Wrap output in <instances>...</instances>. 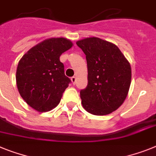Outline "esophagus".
<instances>
[{
  "label": "esophagus",
  "instance_id": "1",
  "mask_svg": "<svg viewBox=\"0 0 156 156\" xmlns=\"http://www.w3.org/2000/svg\"><path fill=\"white\" fill-rule=\"evenodd\" d=\"M71 80H72V83H73V84H76V78L75 76L72 77Z\"/></svg>",
  "mask_w": 156,
  "mask_h": 156
}]
</instances>
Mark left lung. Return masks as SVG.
I'll return each instance as SVG.
<instances>
[{
    "mask_svg": "<svg viewBox=\"0 0 156 156\" xmlns=\"http://www.w3.org/2000/svg\"><path fill=\"white\" fill-rule=\"evenodd\" d=\"M76 45L86 55L87 83L80 91L83 107L94 115H106L121 106L131 83V66L118 46L99 38Z\"/></svg>",
    "mask_w": 156,
    "mask_h": 156,
    "instance_id": "1",
    "label": "left lung"
}]
</instances>
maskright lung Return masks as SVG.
I'll return each instance as SVG.
<instances>
[{
    "mask_svg": "<svg viewBox=\"0 0 156 156\" xmlns=\"http://www.w3.org/2000/svg\"><path fill=\"white\" fill-rule=\"evenodd\" d=\"M72 46L67 38H48L30 49L19 62L17 88L30 107L46 112L58 106L71 82L65 75L60 56Z\"/></svg>",
    "mask_w": 156,
    "mask_h": 156,
    "instance_id": "obj_1",
    "label": "right lung"
}]
</instances>
